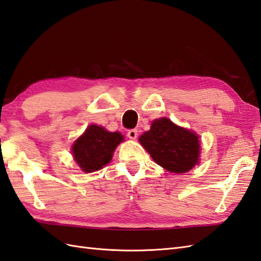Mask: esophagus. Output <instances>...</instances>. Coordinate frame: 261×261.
I'll return each instance as SVG.
<instances>
[{"instance_id": "esophagus-1", "label": "esophagus", "mask_w": 261, "mask_h": 261, "mask_svg": "<svg viewBox=\"0 0 261 261\" xmlns=\"http://www.w3.org/2000/svg\"><path fill=\"white\" fill-rule=\"evenodd\" d=\"M126 136H128L129 139H132V140H135V139L138 138V130H136V129L129 130L128 133H126Z\"/></svg>"}]
</instances>
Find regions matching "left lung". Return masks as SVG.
<instances>
[{
    "label": "left lung",
    "mask_w": 261,
    "mask_h": 261,
    "mask_svg": "<svg viewBox=\"0 0 261 261\" xmlns=\"http://www.w3.org/2000/svg\"><path fill=\"white\" fill-rule=\"evenodd\" d=\"M139 140L154 162L170 172L184 173L198 163L200 153L198 136L175 125L169 119L153 121L151 129Z\"/></svg>",
    "instance_id": "8db88e82"
}]
</instances>
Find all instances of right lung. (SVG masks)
I'll list each match as a JSON object with an SVG mask.
<instances>
[{"label":"right lung","instance_id":"obj_1","mask_svg":"<svg viewBox=\"0 0 261 261\" xmlns=\"http://www.w3.org/2000/svg\"><path fill=\"white\" fill-rule=\"evenodd\" d=\"M122 140L121 133L108 132L102 126L92 124L74 142L72 152L84 172H92L110 162L117 145Z\"/></svg>","mask_w":261,"mask_h":261}]
</instances>
